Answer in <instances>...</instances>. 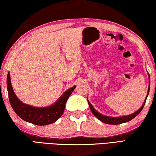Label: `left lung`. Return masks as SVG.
<instances>
[{
	"label": "left lung",
	"mask_w": 156,
	"mask_h": 156,
	"mask_svg": "<svg viewBox=\"0 0 156 156\" xmlns=\"http://www.w3.org/2000/svg\"><path fill=\"white\" fill-rule=\"evenodd\" d=\"M149 88H148V91H147V95L146 96V98H145V100L144 102L143 105L140 108V109H138V111H136L135 113H132L131 115H125V116H120V117H109V116H107V115H104L100 113L99 112H98L97 111L94 109V107L92 106V105L90 103V102L88 100V104L89 106L90 107V109L91 111V112L93 113V114L96 116V117L98 118V119L100 120L101 122L106 123V124H109V125H120V124L122 123H125V122H127L131 120L132 119H133L134 118L136 117L141 112V111L143 109V107L145 105V102H146V100L147 98L148 95H149V89H150V76L149 73Z\"/></svg>",
	"instance_id": "8db88e82"
}]
</instances>
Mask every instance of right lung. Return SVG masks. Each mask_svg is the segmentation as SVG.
I'll return each instance as SVG.
<instances>
[{
    "label": "right lung",
    "mask_w": 156,
    "mask_h": 156,
    "mask_svg": "<svg viewBox=\"0 0 156 156\" xmlns=\"http://www.w3.org/2000/svg\"><path fill=\"white\" fill-rule=\"evenodd\" d=\"M9 72L7 77V88L10 104L15 113L26 122L36 125H47L56 122L64 112L65 104L76 86L66 91L54 105L47 107H35L20 101L13 90Z\"/></svg>",
    "instance_id": "1"
}]
</instances>
